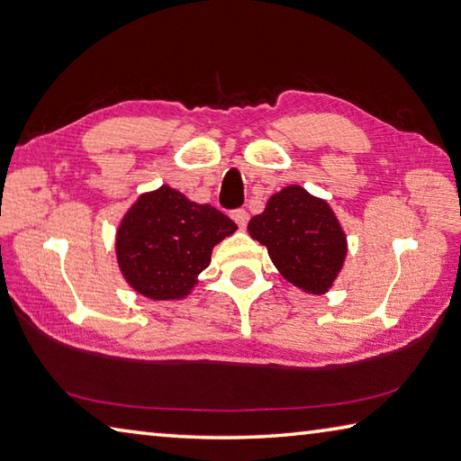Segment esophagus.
<instances>
[{
    "mask_svg": "<svg viewBox=\"0 0 461 461\" xmlns=\"http://www.w3.org/2000/svg\"><path fill=\"white\" fill-rule=\"evenodd\" d=\"M230 219L239 224V229H245L249 222V212L245 211V208H237V211L230 212Z\"/></svg>",
    "mask_w": 461,
    "mask_h": 461,
    "instance_id": "34e87169",
    "label": "esophagus"
}]
</instances>
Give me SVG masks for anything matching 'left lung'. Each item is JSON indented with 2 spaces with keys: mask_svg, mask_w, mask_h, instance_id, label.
<instances>
[{
  "mask_svg": "<svg viewBox=\"0 0 461 461\" xmlns=\"http://www.w3.org/2000/svg\"><path fill=\"white\" fill-rule=\"evenodd\" d=\"M249 234L303 293L325 294L345 265L347 234L333 208L299 185L268 198L265 211L250 219Z\"/></svg>",
  "mask_w": 461,
  "mask_h": 461,
  "instance_id": "8db88e82",
  "label": "left lung"
}]
</instances>
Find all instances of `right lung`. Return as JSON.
Returning <instances> with one entry per match:
<instances>
[{"label":"right lung","mask_w":461,"mask_h":461,"mask_svg":"<svg viewBox=\"0 0 461 461\" xmlns=\"http://www.w3.org/2000/svg\"><path fill=\"white\" fill-rule=\"evenodd\" d=\"M237 230L227 214L162 185L142 193L116 229V260L124 281L152 301L188 297L211 265L214 245Z\"/></svg>","instance_id":"add662e5"}]
</instances>
